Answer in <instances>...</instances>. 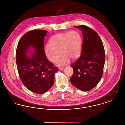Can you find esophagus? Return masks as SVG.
I'll return each mask as SVG.
<instances>
[{
    "label": "esophagus",
    "instance_id": "34e87169",
    "mask_svg": "<svg viewBox=\"0 0 125 125\" xmlns=\"http://www.w3.org/2000/svg\"><path fill=\"white\" fill-rule=\"evenodd\" d=\"M59 70H62L64 69V67H60L59 68Z\"/></svg>",
    "mask_w": 125,
    "mask_h": 125
}]
</instances>
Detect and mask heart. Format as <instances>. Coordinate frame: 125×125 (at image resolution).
<instances>
[{
    "mask_svg": "<svg viewBox=\"0 0 125 125\" xmlns=\"http://www.w3.org/2000/svg\"><path fill=\"white\" fill-rule=\"evenodd\" d=\"M51 44H47L44 52L48 59L52 62L56 60L59 65L67 64L70 59H77L82 50V37L79 32L72 30L69 32L57 34L51 39Z\"/></svg>",
    "mask_w": 125,
    "mask_h": 125,
    "instance_id": "1",
    "label": "heart"
}]
</instances>
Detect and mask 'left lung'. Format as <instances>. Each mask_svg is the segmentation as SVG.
<instances>
[{
	"instance_id": "1",
	"label": "left lung",
	"mask_w": 125,
	"mask_h": 125,
	"mask_svg": "<svg viewBox=\"0 0 125 125\" xmlns=\"http://www.w3.org/2000/svg\"><path fill=\"white\" fill-rule=\"evenodd\" d=\"M75 27L82 31L83 44L80 58L71 65L73 73L70 80L78 89L87 91L95 88L102 77L105 62L104 49L95 30L85 25Z\"/></svg>"
}]
</instances>
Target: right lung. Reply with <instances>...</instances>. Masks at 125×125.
I'll list each match as a JSON object with an SVG mask.
<instances>
[{
  "mask_svg": "<svg viewBox=\"0 0 125 125\" xmlns=\"http://www.w3.org/2000/svg\"><path fill=\"white\" fill-rule=\"evenodd\" d=\"M47 31L34 30L27 32L18 42L16 61L18 73L24 86L38 94L45 93L53 85L55 73L59 70L45 55L44 38ZM30 47L35 52L30 57L26 54Z\"/></svg>",
  "mask_w": 125,
  "mask_h": 125,
  "instance_id": "right-lung-1",
  "label": "right lung"
}]
</instances>
